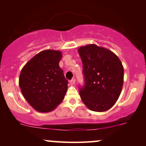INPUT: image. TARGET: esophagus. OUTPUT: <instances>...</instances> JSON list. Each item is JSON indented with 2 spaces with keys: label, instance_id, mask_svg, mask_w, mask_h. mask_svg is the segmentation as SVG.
Here are the masks:
<instances>
[{
  "label": "esophagus",
  "instance_id": "34e87169",
  "mask_svg": "<svg viewBox=\"0 0 146 146\" xmlns=\"http://www.w3.org/2000/svg\"><path fill=\"white\" fill-rule=\"evenodd\" d=\"M70 84L71 85H74L75 84V79H72L71 80H70Z\"/></svg>",
  "mask_w": 146,
  "mask_h": 146
}]
</instances>
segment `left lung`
Here are the masks:
<instances>
[{
	"label": "left lung",
	"mask_w": 146,
	"mask_h": 146,
	"mask_svg": "<svg viewBox=\"0 0 146 146\" xmlns=\"http://www.w3.org/2000/svg\"><path fill=\"white\" fill-rule=\"evenodd\" d=\"M85 85L79 95L85 105L95 112H104L115 104L122 90L124 69L112 51L96 44L81 46Z\"/></svg>",
	"instance_id": "1"
}]
</instances>
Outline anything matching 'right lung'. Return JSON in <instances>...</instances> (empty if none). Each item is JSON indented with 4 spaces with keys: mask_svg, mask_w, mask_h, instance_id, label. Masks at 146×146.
Listing matches in <instances>:
<instances>
[{
    "mask_svg": "<svg viewBox=\"0 0 146 146\" xmlns=\"http://www.w3.org/2000/svg\"><path fill=\"white\" fill-rule=\"evenodd\" d=\"M61 58L60 51L45 50L21 69L19 79L21 93L37 111L51 112L63 100L68 81L58 64Z\"/></svg>",
    "mask_w": 146,
    "mask_h": 146,
    "instance_id": "add662e5",
    "label": "right lung"
}]
</instances>
